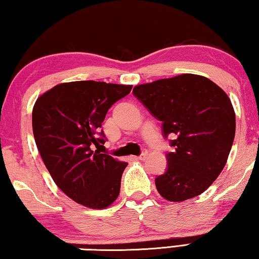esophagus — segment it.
Here are the masks:
<instances>
[{"mask_svg": "<svg viewBox=\"0 0 259 259\" xmlns=\"http://www.w3.org/2000/svg\"><path fill=\"white\" fill-rule=\"evenodd\" d=\"M148 154H149V152L146 151V150H143V152L140 154V156L136 157V159H138V160H145L146 157H148Z\"/></svg>", "mask_w": 259, "mask_h": 259, "instance_id": "1", "label": "esophagus"}]
</instances>
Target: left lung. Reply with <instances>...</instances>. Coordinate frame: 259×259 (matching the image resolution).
I'll use <instances>...</instances> for the list:
<instances>
[{
  "mask_svg": "<svg viewBox=\"0 0 259 259\" xmlns=\"http://www.w3.org/2000/svg\"><path fill=\"white\" fill-rule=\"evenodd\" d=\"M134 95L163 122V135H176L167 169L157 177V191L172 202L207 190L225 167L236 117L230 99L208 78L181 74L134 87Z\"/></svg>",
  "mask_w": 259,
  "mask_h": 259,
  "instance_id": "obj_1",
  "label": "left lung"
}]
</instances>
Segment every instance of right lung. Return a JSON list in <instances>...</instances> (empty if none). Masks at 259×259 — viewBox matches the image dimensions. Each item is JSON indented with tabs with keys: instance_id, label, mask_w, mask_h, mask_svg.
Masks as SVG:
<instances>
[{
	"instance_id": "add662e5",
	"label": "right lung",
	"mask_w": 259,
	"mask_h": 259,
	"mask_svg": "<svg viewBox=\"0 0 259 259\" xmlns=\"http://www.w3.org/2000/svg\"><path fill=\"white\" fill-rule=\"evenodd\" d=\"M130 84L101 81L59 83L37 99L32 130L38 151L58 187L84 207L105 209L119 194L128 163L95 150L105 144L102 122Z\"/></svg>"
}]
</instances>
